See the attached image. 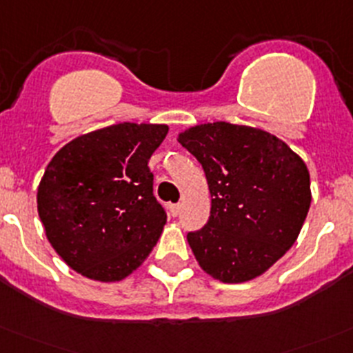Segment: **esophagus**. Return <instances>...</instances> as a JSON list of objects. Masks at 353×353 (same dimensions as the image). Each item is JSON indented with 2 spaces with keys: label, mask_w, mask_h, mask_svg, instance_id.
Here are the masks:
<instances>
[{
  "label": "esophagus",
  "mask_w": 353,
  "mask_h": 353,
  "mask_svg": "<svg viewBox=\"0 0 353 353\" xmlns=\"http://www.w3.org/2000/svg\"><path fill=\"white\" fill-rule=\"evenodd\" d=\"M168 211L171 216H179L180 214V204H168Z\"/></svg>",
  "instance_id": "1"
}]
</instances>
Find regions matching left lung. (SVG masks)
Segmentation results:
<instances>
[{
    "mask_svg": "<svg viewBox=\"0 0 353 353\" xmlns=\"http://www.w3.org/2000/svg\"><path fill=\"white\" fill-rule=\"evenodd\" d=\"M179 142L201 163L210 220L187 234L201 268L221 283L254 279L294 244L310 208L298 154L263 130L225 121L185 130Z\"/></svg>",
    "mask_w": 353,
    "mask_h": 353,
    "instance_id": "1",
    "label": "left lung"
}]
</instances>
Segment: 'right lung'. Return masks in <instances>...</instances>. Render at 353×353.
I'll list each match as a JSON object with an SVG mask.
<instances>
[{
  "label": "right lung",
  "instance_id": "obj_1",
  "mask_svg": "<svg viewBox=\"0 0 353 353\" xmlns=\"http://www.w3.org/2000/svg\"><path fill=\"white\" fill-rule=\"evenodd\" d=\"M166 133V124H112L74 139L50 161L38 213L72 270L112 283L149 256L166 223L149 159Z\"/></svg>",
  "mask_w": 353,
  "mask_h": 353
}]
</instances>
